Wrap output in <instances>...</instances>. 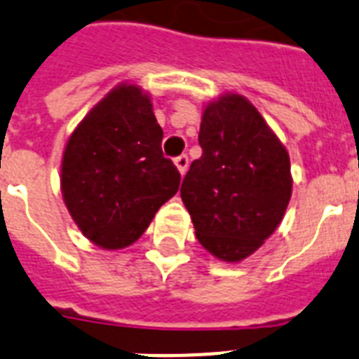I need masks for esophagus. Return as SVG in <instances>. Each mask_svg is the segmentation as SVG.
Wrapping results in <instances>:
<instances>
[{
  "mask_svg": "<svg viewBox=\"0 0 359 359\" xmlns=\"http://www.w3.org/2000/svg\"><path fill=\"white\" fill-rule=\"evenodd\" d=\"M188 156L186 154H180V156H177L175 158V165H177V170H179L180 175H184L186 170H188Z\"/></svg>",
  "mask_w": 359,
  "mask_h": 359,
  "instance_id": "obj_1",
  "label": "esophagus"
}]
</instances>
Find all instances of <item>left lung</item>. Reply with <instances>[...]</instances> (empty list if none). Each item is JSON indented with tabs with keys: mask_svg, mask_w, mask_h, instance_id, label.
Listing matches in <instances>:
<instances>
[{
	"mask_svg": "<svg viewBox=\"0 0 359 359\" xmlns=\"http://www.w3.org/2000/svg\"><path fill=\"white\" fill-rule=\"evenodd\" d=\"M203 156L186 173L180 197L197 240L226 264L249 258L284 219L290 154L249 99L226 92L203 109Z\"/></svg>",
	"mask_w": 359,
	"mask_h": 359,
	"instance_id": "left-lung-1",
	"label": "left lung"
}]
</instances>
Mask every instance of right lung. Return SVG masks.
<instances>
[{
    "mask_svg": "<svg viewBox=\"0 0 359 359\" xmlns=\"http://www.w3.org/2000/svg\"><path fill=\"white\" fill-rule=\"evenodd\" d=\"M162 127L138 84L114 86L64 147L60 191L84 238L107 250L133 245L180 184L162 154Z\"/></svg>",
    "mask_w": 359,
    "mask_h": 359,
    "instance_id": "1",
    "label": "right lung"
}]
</instances>
